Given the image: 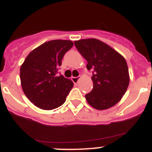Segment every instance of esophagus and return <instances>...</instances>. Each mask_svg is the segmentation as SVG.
Listing matches in <instances>:
<instances>
[{"label": "esophagus", "mask_w": 152, "mask_h": 152, "mask_svg": "<svg viewBox=\"0 0 152 152\" xmlns=\"http://www.w3.org/2000/svg\"><path fill=\"white\" fill-rule=\"evenodd\" d=\"M80 78V77H72V81L75 83V84H77V83L78 82V80Z\"/></svg>", "instance_id": "esophagus-1"}]
</instances>
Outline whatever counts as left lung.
Segmentation results:
<instances>
[{
  "label": "left lung",
  "instance_id": "8db88e82",
  "mask_svg": "<svg viewBox=\"0 0 152 152\" xmlns=\"http://www.w3.org/2000/svg\"><path fill=\"white\" fill-rule=\"evenodd\" d=\"M81 56L88 61L87 68L94 70L93 88L85 95L90 105L103 110L120 101L129 84L126 59L112 47L96 39L75 41Z\"/></svg>",
  "mask_w": 152,
  "mask_h": 152
}]
</instances>
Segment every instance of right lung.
<instances>
[{"label": "right lung", "mask_w": 152, "mask_h": 152, "mask_svg": "<svg viewBox=\"0 0 152 152\" xmlns=\"http://www.w3.org/2000/svg\"><path fill=\"white\" fill-rule=\"evenodd\" d=\"M73 45L71 40H51L33 49L24 60L20 73L21 87L36 107L51 110L65 102L74 83L57 73L63 56Z\"/></svg>", "instance_id": "obj_1"}]
</instances>
